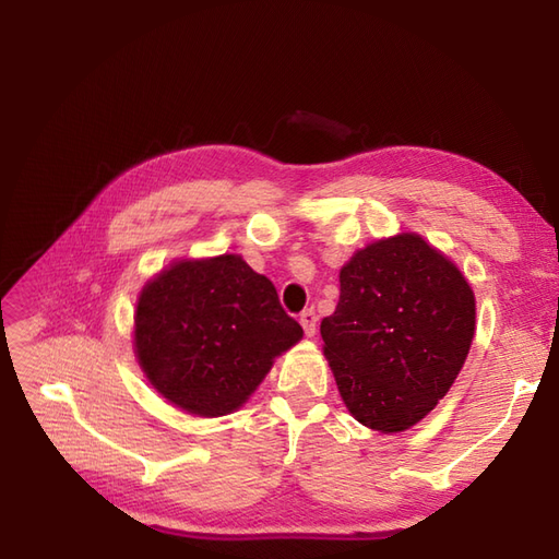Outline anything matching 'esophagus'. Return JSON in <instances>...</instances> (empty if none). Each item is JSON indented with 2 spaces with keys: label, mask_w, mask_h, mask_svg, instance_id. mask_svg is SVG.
Segmentation results:
<instances>
[{
  "label": "esophagus",
  "mask_w": 559,
  "mask_h": 559,
  "mask_svg": "<svg viewBox=\"0 0 559 559\" xmlns=\"http://www.w3.org/2000/svg\"><path fill=\"white\" fill-rule=\"evenodd\" d=\"M317 321H319V317H317V312L312 308L300 312V326H302V331H306L308 335L317 333Z\"/></svg>",
  "instance_id": "esophagus-1"
}]
</instances>
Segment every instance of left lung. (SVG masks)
Returning a JSON list of instances; mask_svg holds the SVG:
<instances>
[{"mask_svg": "<svg viewBox=\"0 0 559 559\" xmlns=\"http://www.w3.org/2000/svg\"><path fill=\"white\" fill-rule=\"evenodd\" d=\"M476 298L460 270L419 235L357 251L341 300L321 321L324 354L349 413L394 433L429 415L466 361Z\"/></svg>", "mask_w": 559, "mask_h": 559, "instance_id": "obj_1", "label": "left lung"}]
</instances>
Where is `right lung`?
<instances>
[{"mask_svg": "<svg viewBox=\"0 0 559 559\" xmlns=\"http://www.w3.org/2000/svg\"><path fill=\"white\" fill-rule=\"evenodd\" d=\"M300 337L273 282L235 253L163 270L142 289L134 314V349L146 378L200 417L240 408L273 359Z\"/></svg>", "mask_w": 559, "mask_h": 559, "instance_id": "add662e5", "label": "right lung"}]
</instances>
